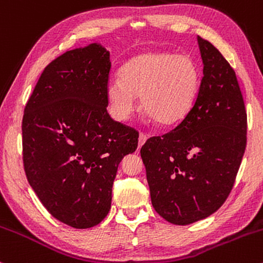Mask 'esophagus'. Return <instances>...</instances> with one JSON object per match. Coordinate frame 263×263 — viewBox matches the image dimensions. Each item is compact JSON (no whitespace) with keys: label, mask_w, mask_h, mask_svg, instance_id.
<instances>
[{"label":"esophagus","mask_w":263,"mask_h":263,"mask_svg":"<svg viewBox=\"0 0 263 263\" xmlns=\"http://www.w3.org/2000/svg\"><path fill=\"white\" fill-rule=\"evenodd\" d=\"M147 135H144V134H140V138H138V148H141L142 146H143L144 144V142L147 141Z\"/></svg>","instance_id":"1"}]
</instances>
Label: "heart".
Segmentation results:
<instances>
[{
    "instance_id": "obj_1",
    "label": "heart",
    "mask_w": 263,
    "mask_h": 263,
    "mask_svg": "<svg viewBox=\"0 0 263 263\" xmlns=\"http://www.w3.org/2000/svg\"><path fill=\"white\" fill-rule=\"evenodd\" d=\"M120 79H111L106 96L117 121H128L135 114L136 98L151 120L171 126L182 121L194 105L200 84V70L185 54L148 52L122 66Z\"/></svg>"
}]
</instances>
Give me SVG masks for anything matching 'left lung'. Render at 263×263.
Instances as JSON below:
<instances>
[{
    "label": "left lung",
    "instance_id": "left-lung-1",
    "mask_svg": "<svg viewBox=\"0 0 263 263\" xmlns=\"http://www.w3.org/2000/svg\"><path fill=\"white\" fill-rule=\"evenodd\" d=\"M197 41L204 66L197 100L176 128L141 148L153 208L174 225L208 218L225 203L246 147L236 74L210 42Z\"/></svg>",
    "mask_w": 263,
    "mask_h": 263
}]
</instances>
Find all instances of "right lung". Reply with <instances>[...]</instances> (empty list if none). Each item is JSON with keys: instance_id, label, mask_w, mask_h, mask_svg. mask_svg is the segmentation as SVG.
<instances>
[{"instance_id": "obj_1", "label": "right lung", "mask_w": 263, "mask_h": 263, "mask_svg": "<svg viewBox=\"0 0 263 263\" xmlns=\"http://www.w3.org/2000/svg\"><path fill=\"white\" fill-rule=\"evenodd\" d=\"M110 52L100 43L68 50L44 69L22 121L23 163L44 208L75 229L100 224L120 162L138 132L107 114Z\"/></svg>"}]
</instances>
